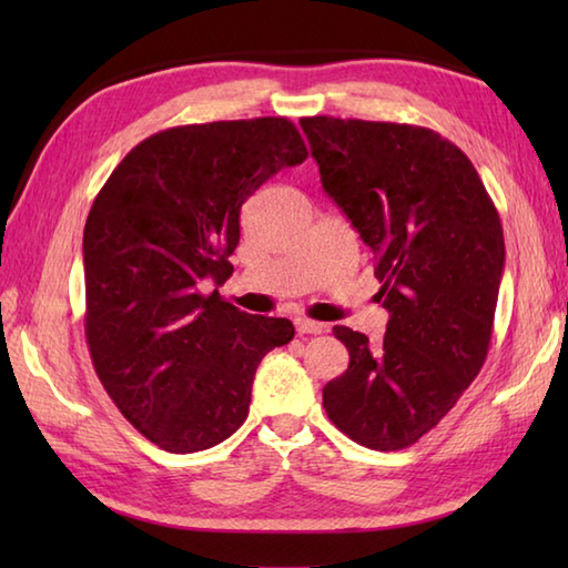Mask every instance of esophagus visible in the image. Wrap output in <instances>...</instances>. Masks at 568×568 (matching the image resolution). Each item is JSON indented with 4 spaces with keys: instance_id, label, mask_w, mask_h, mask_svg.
Returning a JSON list of instances; mask_svg holds the SVG:
<instances>
[{
    "instance_id": "esophagus-1",
    "label": "esophagus",
    "mask_w": 568,
    "mask_h": 568,
    "mask_svg": "<svg viewBox=\"0 0 568 568\" xmlns=\"http://www.w3.org/2000/svg\"><path fill=\"white\" fill-rule=\"evenodd\" d=\"M295 327H297V334H322V332H327V324L315 322V320H305V317L295 320Z\"/></svg>"
}]
</instances>
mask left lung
I'll use <instances>...</instances> for the list:
<instances>
[{
  "instance_id": "8db88e82",
  "label": "left lung",
  "mask_w": 568,
  "mask_h": 568,
  "mask_svg": "<svg viewBox=\"0 0 568 568\" xmlns=\"http://www.w3.org/2000/svg\"><path fill=\"white\" fill-rule=\"evenodd\" d=\"M300 126L324 192L373 251L390 315L378 346L334 327L348 368L322 405L361 446L405 449L484 366L505 268L500 216L474 163L437 131L334 116Z\"/></svg>"
}]
</instances>
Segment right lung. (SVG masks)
<instances>
[{
	"label": "right lung",
	"instance_id": "add662e5",
	"mask_svg": "<svg viewBox=\"0 0 568 568\" xmlns=\"http://www.w3.org/2000/svg\"><path fill=\"white\" fill-rule=\"evenodd\" d=\"M305 159L283 116L175 126L131 149L92 202L82 236L92 364L165 452L232 437L261 358L295 336L291 320L246 315L207 287L234 273L241 204Z\"/></svg>",
	"mask_w": 568,
	"mask_h": 568
}]
</instances>
